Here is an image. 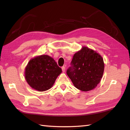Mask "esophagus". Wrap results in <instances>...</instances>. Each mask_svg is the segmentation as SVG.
Returning <instances> with one entry per match:
<instances>
[{
  "label": "esophagus",
  "mask_w": 130,
  "mask_h": 130,
  "mask_svg": "<svg viewBox=\"0 0 130 130\" xmlns=\"http://www.w3.org/2000/svg\"><path fill=\"white\" fill-rule=\"evenodd\" d=\"M61 69H62V70L63 72H65V67H62L61 68Z\"/></svg>",
  "instance_id": "esophagus-1"
}]
</instances>
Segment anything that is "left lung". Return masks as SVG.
I'll return each instance as SVG.
<instances>
[{"label":"left lung","instance_id":"8db88e82","mask_svg":"<svg viewBox=\"0 0 130 130\" xmlns=\"http://www.w3.org/2000/svg\"><path fill=\"white\" fill-rule=\"evenodd\" d=\"M67 73L77 89L87 92L95 88L103 76L104 65L100 55L87 47L74 55Z\"/></svg>","mask_w":130,"mask_h":130}]
</instances>
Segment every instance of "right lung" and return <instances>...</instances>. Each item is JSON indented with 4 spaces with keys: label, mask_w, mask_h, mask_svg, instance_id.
I'll return each instance as SVG.
<instances>
[{
    "label": "right lung",
    "mask_w": 130,
    "mask_h": 130,
    "mask_svg": "<svg viewBox=\"0 0 130 130\" xmlns=\"http://www.w3.org/2000/svg\"><path fill=\"white\" fill-rule=\"evenodd\" d=\"M61 68L48 55H41L31 60L25 70L28 84L40 92L49 89L61 73Z\"/></svg>",
    "instance_id": "1"
}]
</instances>
